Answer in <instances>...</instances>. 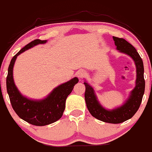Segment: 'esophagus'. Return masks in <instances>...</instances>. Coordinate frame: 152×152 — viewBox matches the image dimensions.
<instances>
[{"label": "esophagus", "instance_id": "obj_1", "mask_svg": "<svg viewBox=\"0 0 152 152\" xmlns=\"http://www.w3.org/2000/svg\"><path fill=\"white\" fill-rule=\"evenodd\" d=\"M85 75H86V71H84V70H79V71H77V73H76V76H77V77H79V79H81V78L84 77Z\"/></svg>", "mask_w": 152, "mask_h": 152}]
</instances>
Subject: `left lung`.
I'll use <instances>...</instances> for the list:
<instances>
[{"mask_svg":"<svg viewBox=\"0 0 152 152\" xmlns=\"http://www.w3.org/2000/svg\"><path fill=\"white\" fill-rule=\"evenodd\" d=\"M116 49L120 53L130 56L134 61L136 68V79L135 87L130 92L129 96L122 105L112 110L104 108L101 104L94 88L85 80V101L88 110L93 117L104 123L118 124L131 119L137 112L142 101L145 90L144 77V63L136 48L123 38L113 37Z\"/></svg>","mask_w":152,"mask_h":152,"instance_id":"1","label":"left lung"}]
</instances>
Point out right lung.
Wrapping results in <instances>:
<instances>
[{
	"mask_svg": "<svg viewBox=\"0 0 152 152\" xmlns=\"http://www.w3.org/2000/svg\"><path fill=\"white\" fill-rule=\"evenodd\" d=\"M47 40L34 39L21 49L11 59L8 69L6 88L11 105L20 118L37 126H43L58 121L66 107V100L71 93L79 79L74 77L66 83L54 88L50 93L41 99H29L21 94L14 83L13 70L16 58L20 54L39 44H45Z\"/></svg>",
	"mask_w": 152,
	"mask_h": 152,
	"instance_id": "obj_1",
	"label": "right lung"
}]
</instances>
